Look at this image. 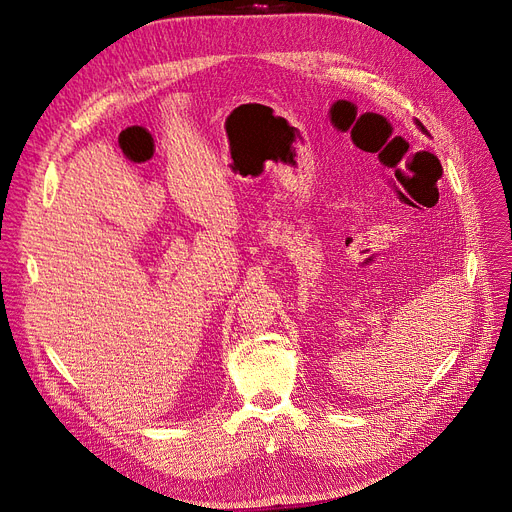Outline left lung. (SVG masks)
<instances>
[{
    "label": "left lung",
    "instance_id": "obj_1",
    "mask_svg": "<svg viewBox=\"0 0 512 512\" xmlns=\"http://www.w3.org/2000/svg\"><path fill=\"white\" fill-rule=\"evenodd\" d=\"M415 124H417V126H419V128H421V130H423V132H425V134H427V130H425V126H423V124H421V122H419V120H415Z\"/></svg>",
    "mask_w": 512,
    "mask_h": 512
}]
</instances>
